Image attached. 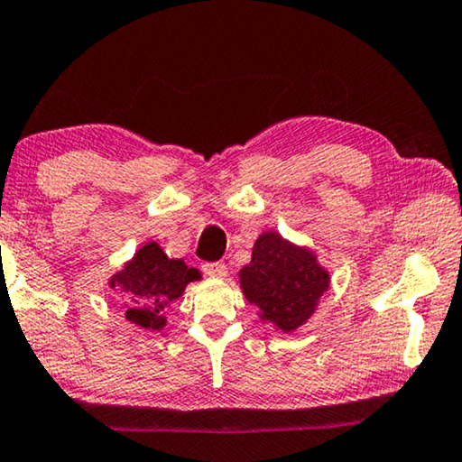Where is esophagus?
Here are the masks:
<instances>
[{
    "label": "esophagus",
    "mask_w": 462,
    "mask_h": 462,
    "mask_svg": "<svg viewBox=\"0 0 462 462\" xmlns=\"http://www.w3.org/2000/svg\"><path fill=\"white\" fill-rule=\"evenodd\" d=\"M203 273H208L209 278H224L228 273V267L222 261H211V263H203Z\"/></svg>",
    "instance_id": "esophagus-1"
}]
</instances>
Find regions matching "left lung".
Wrapping results in <instances>:
<instances>
[{
  "label": "left lung",
  "instance_id": "8db88e82",
  "mask_svg": "<svg viewBox=\"0 0 462 462\" xmlns=\"http://www.w3.org/2000/svg\"><path fill=\"white\" fill-rule=\"evenodd\" d=\"M245 299L275 332H297L313 318L329 288V272L318 253L267 230L253 245L251 263L238 272Z\"/></svg>",
  "mask_w": 462,
  "mask_h": 462
}]
</instances>
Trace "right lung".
<instances>
[{"label": "right lung", "mask_w": 462, "mask_h": 462, "mask_svg": "<svg viewBox=\"0 0 462 462\" xmlns=\"http://www.w3.org/2000/svg\"><path fill=\"white\" fill-rule=\"evenodd\" d=\"M197 280H201L197 267H189L182 259H170L160 243L149 240L109 278L107 286L118 294L124 318L130 323L162 332L168 326L165 309Z\"/></svg>", "instance_id": "obj_1"}]
</instances>
